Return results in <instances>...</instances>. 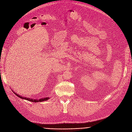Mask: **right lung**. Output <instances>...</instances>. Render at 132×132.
Here are the masks:
<instances>
[{
	"instance_id": "add662e5",
	"label": "right lung",
	"mask_w": 132,
	"mask_h": 132,
	"mask_svg": "<svg viewBox=\"0 0 132 132\" xmlns=\"http://www.w3.org/2000/svg\"><path fill=\"white\" fill-rule=\"evenodd\" d=\"M13 93H14L13 92ZM14 94H15V95L19 97L20 98H22L23 99H25V100H28V101H30L31 102H42V101H46V100H47L48 99H49V98H43V99H30V98H25V97H22L21 96H20V95H19L18 94H16V93H14Z\"/></svg>"
}]
</instances>
